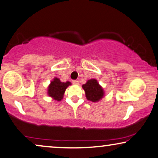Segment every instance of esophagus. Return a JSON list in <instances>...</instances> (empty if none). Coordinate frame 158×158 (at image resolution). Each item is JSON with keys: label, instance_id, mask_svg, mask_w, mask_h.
I'll use <instances>...</instances> for the list:
<instances>
[{"label": "esophagus", "instance_id": "esophagus-1", "mask_svg": "<svg viewBox=\"0 0 158 158\" xmlns=\"http://www.w3.org/2000/svg\"><path fill=\"white\" fill-rule=\"evenodd\" d=\"M73 84H74L75 85H79V82L77 81H73Z\"/></svg>", "mask_w": 158, "mask_h": 158}]
</instances>
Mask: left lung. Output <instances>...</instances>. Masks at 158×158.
<instances>
[{
  "mask_svg": "<svg viewBox=\"0 0 158 158\" xmlns=\"http://www.w3.org/2000/svg\"><path fill=\"white\" fill-rule=\"evenodd\" d=\"M85 91V97L93 102H99L104 96V91L96 79H91L82 85Z\"/></svg>",
  "mask_w": 158,
  "mask_h": 158,
  "instance_id": "obj_1",
  "label": "left lung"
}]
</instances>
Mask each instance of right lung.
Instances as JSON below:
<instances>
[{
    "label": "right lung",
    "mask_w": 158,
    "mask_h": 158,
    "mask_svg": "<svg viewBox=\"0 0 158 158\" xmlns=\"http://www.w3.org/2000/svg\"><path fill=\"white\" fill-rule=\"evenodd\" d=\"M72 83L69 81L65 82V83L61 82L59 78L55 77L48 85L47 94L53 99L60 102L64 97L65 90Z\"/></svg>",
    "instance_id": "right-lung-1"
}]
</instances>
